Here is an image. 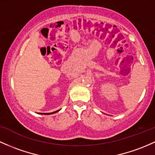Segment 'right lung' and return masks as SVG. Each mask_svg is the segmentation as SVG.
<instances>
[{
    "label": "right lung",
    "mask_w": 155,
    "mask_h": 155,
    "mask_svg": "<svg viewBox=\"0 0 155 155\" xmlns=\"http://www.w3.org/2000/svg\"><path fill=\"white\" fill-rule=\"evenodd\" d=\"M59 110H57V111H55V112H53V113H39V114H42V115H51V114H54V113H57V112H59Z\"/></svg>",
    "instance_id": "1"
}]
</instances>
